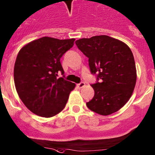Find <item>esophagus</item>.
<instances>
[{
	"label": "esophagus",
	"mask_w": 155,
	"mask_h": 155,
	"mask_svg": "<svg viewBox=\"0 0 155 155\" xmlns=\"http://www.w3.org/2000/svg\"><path fill=\"white\" fill-rule=\"evenodd\" d=\"M77 86L79 88V89H81V88H82V87H84V86H85V82H79V84H77Z\"/></svg>",
	"instance_id": "obj_1"
}]
</instances>
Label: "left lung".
<instances>
[{
    "instance_id": "8db88e82",
    "label": "left lung",
    "mask_w": 155,
    "mask_h": 155,
    "mask_svg": "<svg viewBox=\"0 0 155 155\" xmlns=\"http://www.w3.org/2000/svg\"><path fill=\"white\" fill-rule=\"evenodd\" d=\"M79 50L89 58L95 95L88 108L102 115L118 111L132 95L137 79L133 53L123 42L106 35L76 40Z\"/></svg>"
}]
</instances>
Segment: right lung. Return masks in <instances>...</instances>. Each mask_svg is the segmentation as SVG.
I'll use <instances>...</instances> for the list:
<instances>
[{
	"instance_id": "obj_1",
	"label": "right lung",
	"mask_w": 155,
	"mask_h": 155,
	"mask_svg": "<svg viewBox=\"0 0 155 155\" xmlns=\"http://www.w3.org/2000/svg\"><path fill=\"white\" fill-rule=\"evenodd\" d=\"M75 39L44 37L24 46L16 59L14 79L19 97L29 110L45 118L66 106L75 83L63 79L60 58L73 47ZM61 73L63 78H58Z\"/></svg>"
}]
</instances>
